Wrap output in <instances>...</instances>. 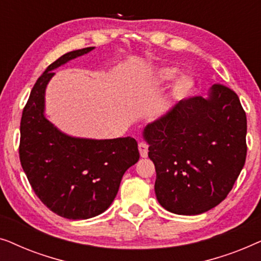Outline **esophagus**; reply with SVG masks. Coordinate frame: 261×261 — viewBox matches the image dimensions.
<instances>
[{
  "label": "esophagus",
  "mask_w": 261,
  "mask_h": 261,
  "mask_svg": "<svg viewBox=\"0 0 261 261\" xmlns=\"http://www.w3.org/2000/svg\"><path fill=\"white\" fill-rule=\"evenodd\" d=\"M139 152H140L141 158H146L148 155V145L145 142H140L139 144Z\"/></svg>",
  "instance_id": "esophagus-1"
}]
</instances>
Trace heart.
<instances>
[{"label":"heart","mask_w":261,"mask_h":261,"mask_svg":"<svg viewBox=\"0 0 261 261\" xmlns=\"http://www.w3.org/2000/svg\"><path fill=\"white\" fill-rule=\"evenodd\" d=\"M178 71L173 67H167V69H163L159 72V78L163 81H170L177 76ZM194 90V82H192L189 77H181L174 83L172 88V96L176 99H183L188 97Z\"/></svg>","instance_id":"heart-1"}]
</instances>
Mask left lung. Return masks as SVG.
I'll return each instance as SVG.
<instances>
[{
    "instance_id": "8db88e82",
    "label": "left lung",
    "mask_w": 261,
    "mask_h": 261,
    "mask_svg": "<svg viewBox=\"0 0 261 261\" xmlns=\"http://www.w3.org/2000/svg\"><path fill=\"white\" fill-rule=\"evenodd\" d=\"M246 133L240 99L223 84H214L208 98L181 99L148 124L144 138L160 205L178 215H198L220 204L245 165Z\"/></svg>"
}]
</instances>
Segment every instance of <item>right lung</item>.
I'll use <instances>...</instances> for the list:
<instances>
[{
	"label": "right lung",
	"mask_w": 261,
	"mask_h": 261,
	"mask_svg": "<svg viewBox=\"0 0 261 261\" xmlns=\"http://www.w3.org/2000/svg\"><path fill=\"white\" fill-rule=\"evenodd\" d=\"M92 48L67 52L45 70L32 89L20 123V162L32 189L51 212L69 220L90 219L108 209L124 172L140 156L133 138H72L44 116L45 89L53 70Z\"/></svg>",
	"instance_id": "add662e5"
}]
</instances>
